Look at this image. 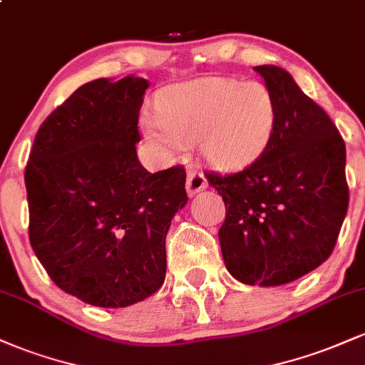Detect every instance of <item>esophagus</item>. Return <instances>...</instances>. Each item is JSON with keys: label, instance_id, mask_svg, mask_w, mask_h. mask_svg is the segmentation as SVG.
<instances>
[{"label": "esophagus", "instance_id": "esophagus-1", "mask_svg": "<svg viewBox=\"0 0 365 365\" xmlns=\"http://www.w3.org/2000/svg\"><path fill=\"white\" fill-rule=\"evenodd\" d=\"M207 187V180L200 171H188L187 175V194L194 197Z\"/></svg>", "mask_w": 365, "mask_h": 365}]
</instances>
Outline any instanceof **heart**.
Returning <instances> with one entry per match:
<instances>
[{"mask_svg":"<svg viewBox=\"0 0 365 365\" xmlns=\"http://www.w3.org/2000/svg\"><path fill=\"white\" fill-rule=\"evenodd\" d=\"M159 115L142 116L149 140L170 150L199 142L202 156L221 171H240L257 161L269 144L276 104L259 82L209 77L165 89Z\"/></svg>","mask_w":365,"mask_h":365,"instance_id":"1","label":"heart"}]
</instances>
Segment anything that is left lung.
<instances>
[{"mask_svg":"<svg viewBox=\"0 0 365 365\" xmlns=\"http://www.w3.org/2000/svg\"><path fill=\"white\" fill-rule=\"evenodd\" d=\"M254 70L274 99L273 135L249 168L207 182L228 207L217 233L226 269L245 284L279 287L319 267L336 245L349 209L346 150L287 70Z\"/></svg>","mask_w":365,"mask_h":365,"instance_id":"1","label":"left lung"}]
</instances>
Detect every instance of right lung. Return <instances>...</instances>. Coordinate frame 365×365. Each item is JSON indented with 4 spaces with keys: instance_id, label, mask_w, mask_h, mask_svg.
I'll use <instances>...</instances> for the list:
<instances>
[{
    "instance_id": "1",
    "label": "right lung",
    "mask_w": 365,
    "mask_h": 365,
    "mask_svg": "<svg viewBox=\"0 0 365 365\" xmlns=\"http://www.w3.org/2000/svg\"><path fill=\"white\" fill-rule=\"evenodd\" d=\"M149 82L83 83L41 128L25 168L29 238L63 292L118 309L159 290L166 233L187 204L185 170L149 173L137 158Z\"/></svg>"
}]
</instances>
